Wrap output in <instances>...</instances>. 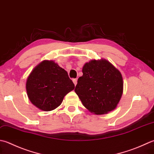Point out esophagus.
Listing matches in <instances>:
<instances>
[{"mask_svg":"<svg viewBox=\"0 0 154 154\" xmlns=\"http://www.w3.org/2000/svg\"><path fill=\"white\" fill-rule=\"evenodd\" d=\"M73 83H74V85L76 86V85H77V80L76 79H73Z\"/></svg>","mask_w":154,"mask_h":154,"instance_id":"34e87169","label":"esophagus"}]
</instances>
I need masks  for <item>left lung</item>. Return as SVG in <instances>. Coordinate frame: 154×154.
Wrapping results in <instances>:
<instances>
[{
	"label": "left lung",
	"mask_w": 154,
	"mask_h": 154,
	"mask_svg": "<svg viewBox=\"0 0 154 154\" xmlns=\"http://www.w3.org/2000/svg\"><path fill=\"white\" fill-rule=\"evenodd\" d=\"M82 72L75 91L84 107L96 115L115 109L123 91L121 72L105 59L86 63Z\"/></svg>",
	"instance_id": "1"
}]
</instances>
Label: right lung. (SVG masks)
Listing matches in <instances>:
<instances>
[{
  "label": "right lung",
  "instance_id": "obj_1",
  "mask_svg": "<svg viewBox=\"0 0 154 154\" xmlns=\"http://www.w3.org/2000/svg\"><path fill=\"white\" fill-rule=\"evenodd\" d=\"M75 88L67 72L52 60H44L27 77L26 90L30 101L44 111L58 107L65 96Z\"/></svg>",
  "mask_w": 154,
  "mask_h": 154
}]
</instances>
